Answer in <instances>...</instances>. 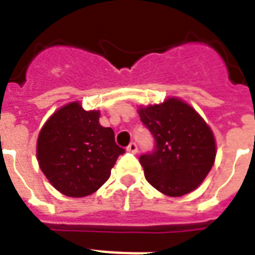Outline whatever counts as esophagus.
<instances>
[{
	"instance_id": "34e87169",
	"label": "esophagus",
	"mask_w": 255,
	"mask_h": 255,
	"mask_svg": "<svg viewBox=\"0 0 255 255\" xmlns=\"http://www.w3.org/2000/svg\"><path fill=\"white\" fill-rule=\"evenodd\" d=\"M127 151L131 152V153H136V152H137V144L133 143V141L129 143V145L127 147Z\"/></svg>"
}]
</instances>
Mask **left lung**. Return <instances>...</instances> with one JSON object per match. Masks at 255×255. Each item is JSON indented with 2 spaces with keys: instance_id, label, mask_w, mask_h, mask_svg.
<instances>
[{
  "instance_id": "8db88e82",
  "label": "left lung",
  "mask_w": 255,
  "mask_h": 255,
  "mask_svg": "<svg viewBox=\"0 0 255 255\" xmlns=\"http://www.w3.org/2000/svg\"><path fill=\"white\" fill-rule=\"evenodd\" d=\"M139 115L155 139V148L139 157L147 181L172 197L196 189L216 159V141L208 124L178 99L140 108Z\"/></svg>"
}]
</instances>
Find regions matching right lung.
Instances as JSON below:
<instances>
[{"label": "right lung", "instance_id": "add662e5", "mask_svg": "<svg viewBox=\"0 0 255 255\" xmlns=\"http://www.w3.org/2000/svg\"><path fill=\"white\" fill-rule=\"evenodd\" d=\"M99 116V111H85L74 102L58 110L38 136L42 172L69 197H85L99 189L126 152L115 143L114 129L100 126Z\"/></svg>", "mask_w": 255, "mask_h": 255}]
</instances>
